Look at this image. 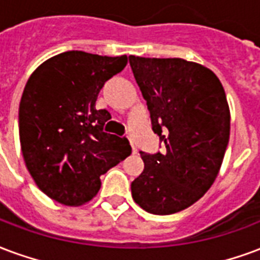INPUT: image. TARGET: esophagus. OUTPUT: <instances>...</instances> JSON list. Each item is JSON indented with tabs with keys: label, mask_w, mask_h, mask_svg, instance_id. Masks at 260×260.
<instances>
[{
	"label": "esophagus",
	"mask_w": 260,
	"mask_h": 260,
	"mask_svg": "<svg viewBox=\"0 0 260 260\" xmlns=\"http://www.w3.org/2000/svg\"><path fill=\"white\" fill-rule=\"evenodd\" d=\"M131 146H132V153L135 154V153H136V151H138V150H136L135 145H134V142H132V140H131Z\"/></svg>",
	"instance_id": "obj_1"
}]
</instances>
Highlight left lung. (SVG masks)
Listing matches in <instances>:
<instances>
[{
  "instance_id": "1",
  "label": "left lung",
  "mask_w": 260,
  "mask_h": 260,
  "mask_svg": "<svg viewBox=\"0 0 260 260\" xmlns=\"http://www.w3.org/2000/svg\"><path fill=\"white\" fill-rule=\"evenodd\" d=\"M129 64L150 111L162 153L140 151L143 172L131 184L140 208L169 215L199 201L212 186L230 136V110L219 78L179 57L131 55Z\"/></svg>"
}]
</instances>
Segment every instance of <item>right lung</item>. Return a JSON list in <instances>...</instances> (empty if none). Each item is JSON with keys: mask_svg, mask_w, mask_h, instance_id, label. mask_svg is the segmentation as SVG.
I'll return each instance as SVG.
<instances>
[{"mask_svg": "<svg viewBox=\"0 0 260 260\" xmlns=\"http://www.w3.org/2000/svg\"><path fill=\"white\" fill-rule=\"evenodd\" d=\"M128 57L69 51L44 61L28 78L19 106V136L38 189L64 205L88 203L106 174L131 154L128 139L103 132L107 110H96L107 80Z\"/></svg>", "mask_w": 260, "mask_h": 260, "instance_id": "right-lung-1", "label": "right lung"}]
</instances>
